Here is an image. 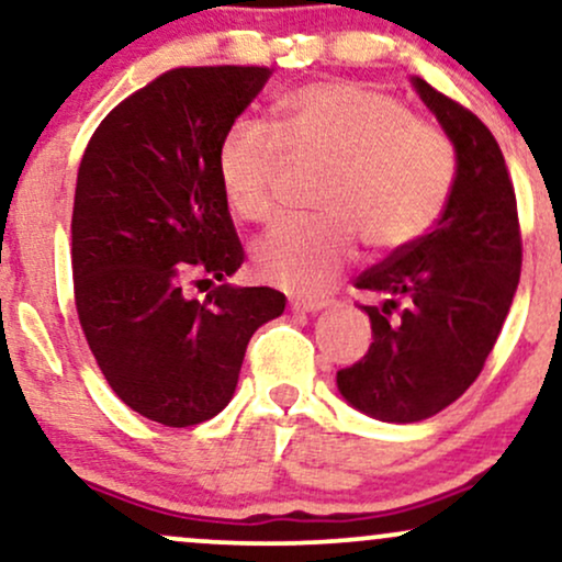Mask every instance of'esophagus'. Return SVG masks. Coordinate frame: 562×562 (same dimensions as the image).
I'll return each mask as SVG.
<instances>
[{"label": "esophagus", "instance_id": "obj_1", "mask_svg": "<svg viewBox=\"0 0 562 562\" xmlns=\"http://www.w3.org/2000/svg\"><path fill=\"white\" fill-rule=\"evenodd\" d=\"M327 306V301L325 299H295V301H290V312H319V308H325Z\"/></svg>", "mask_w": 562, "mask_h": 562}]
</instances>
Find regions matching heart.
<instances>
[{
	"mask_svg": "<svg viewBox=\"0 0 562 562\" xmlns=\"http://www.w3.org/2000/svg\"><path fill=\"white\" fill-rule=\"evenodd\" d=\"M293 164L327 166L317 218H288L254 248L263 280L319 293L357 259L409 248L438 222L454 187V150L436 126L412 119L396 97L357 81L308 83L274 105L272 132L235 121L216 150L229 209L269 222L277 187Z\"/></svg>",
	"mask_w": 562,
	"mask_h": 562,
	"instance_id": "heart-1",
	"label": "heart"
}]
</instances>
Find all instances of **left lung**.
Instances as JSON below:
<instances>
[{"label":"left lung","mask_w":562,"mask_h":562,"mask_svg":"<svg viewBox=\"0 0 562 562\" xmlns=\"http://www.w3.org/2000/svg\"><path fill=\"white\" fill-rule=\"evenodd\" d=\"M417 94L457 153V177L428 235L357 277L372 344L338 372L351 406L383 423L434 417L481 375L520 280L518 203L505 156L486 124L428 81Z\"/></svg>","instance_id":"left-lung-1"}]
</instances>
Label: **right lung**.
<instances>
[{"label": "right lung", "mask_w": 562, "mask_h": 562, "mask_svg": "<svg viewBox=\"0 0 562 562\" xmlns=\"http://www.w3.org/2000/svg\"><path fill=\"white\" fill-rule=\"evenodd\" d=\"M269 76L166 70L102 119L79 166L70 259L83 338L115 396L169 428L216 417L250 335L285 312L280 290L222 285L245 254L216 150ZM214 279L205 302L186 295Z\"/></svg>", "instance_id": "right-lung-1"}]
</instances>
